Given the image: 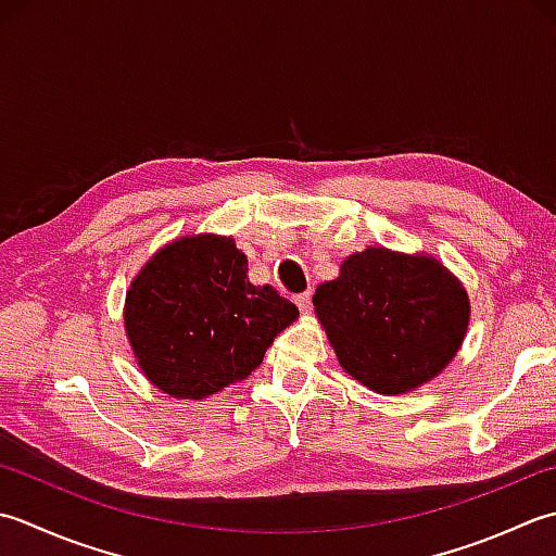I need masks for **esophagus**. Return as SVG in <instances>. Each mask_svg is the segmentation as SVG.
Wrapping results in <instances>:
<instances>
[{"mask_svg":"<svg viewBox=\"0 0 556 556\" xmlns=\"http://www.w3.org/2000/svg\"><path fill=\"white\" fill-rule=\"evenodd\" d=\"M294 304H298V307H300L302 312H309V309H312V292L294 294Z\"/></svg>","mask_w":556,"mask_h":556,"instance_id":"esophagus-1","label":"esophagus"}]
</instances>
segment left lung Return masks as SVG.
<instances>
[{"mask_svg":"<svg viewBox=\"0 0 556 556\" xmlns=\"http://www.w3.org/2000/svg\"><path fill=\"white\" fill-rule=\"evenodd\" d=\"M314 307L343 369L391 395L434 379L468 328V294L444 266L381 247L348 256Z\"/></svg>","mask_w":556,"mask_h":556,"instance_id":"obj_1","label":"left lung"}]
</instances>
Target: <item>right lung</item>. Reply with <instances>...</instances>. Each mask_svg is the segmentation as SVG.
I'll return each mask as SVG.
<instances>
[{"instance_id": "right-lung-1", "label": "right lung", "mask_w": 556, "mask_h": 556, "mask_svg": "<svg viewBox=\"0 0 556 556\" xmlns=\"http://www.w3.org/2000/svg\"><path fill=\"white\" fill-rule=\"evenodd\" d=\"M230 237L199 235L161 249L131 282L124 309L134 355L173 399H206L258 367L298 307L247 278Z\"/></svg>"}]
</instances>
